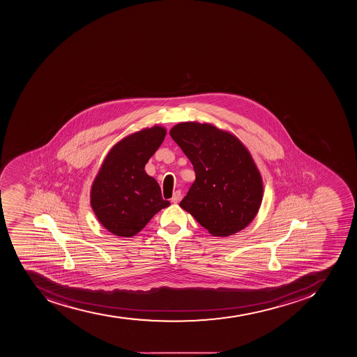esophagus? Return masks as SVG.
<instances>
[{
    "mask_svg": "<svg viewBox=\"0 0 357 357\" xmlns=\"http://www.w3.org/2000/svg\"><path fill=\"white\" fill-rule=\"evenodd\" d=\"M181 199V192L180 190H176L174 192V196H172V199H171V202L172 203H178Z\"/></svg>",
    "mask_w": 357,
    "mask_h": 357,
    "instance_id": "obj_1",
    "label": "esophagus"
}]
</instances>
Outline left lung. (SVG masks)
I'll list each match as a JSON object with an SVG mask.
<instances>
[{"mask_svg": "<svg viewBox=\"0 0 357 357\" xmlns=\"http://www.w3.org/2000/svg\"><path fill=\"white\" fill-rule=\"evenodd\" d=\"M170 136L196 174L180 208L213 236H231L249 226L261 205L264 183L243 142L229 131L199 122L176 124Z\"/></svg>", "mask_w": 357, "mask_h": 357, "instance_id": "1", "label": "left lung"}]
</instances>
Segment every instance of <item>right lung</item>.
Segmentation results:
<instances>
[{
    "label": "right lung",
    "mask_w": 357,
    "mask_h": 357,
    "mask_svg": "<svg viewBox=\"0 0 357 357\" xmlns=\"http://www.w3.org/2000/svg\"><path fill=\"white\" fill-rule=\"evenodd\" d=\"M167 129L161 126L131 133L106 155L90 190V204L102 227L116 236L132 237L162 208L161 188L146 174L145 165L161 146Z\"/></svg>",
    "instance_id": "obj_1"
}]
</instances>
